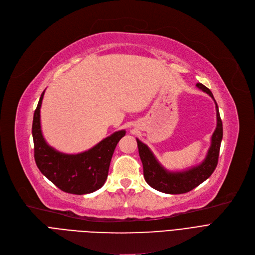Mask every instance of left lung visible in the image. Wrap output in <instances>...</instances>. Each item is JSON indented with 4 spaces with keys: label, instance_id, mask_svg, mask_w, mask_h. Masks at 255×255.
<instances>
[{
    "label": "left lung",
    "instance_id": "1",
    "mask_svg": "<svg viewBox=\"0 0 255 255\" xmlns=\"http://www.w3.org/2000/svg\"><path fill=\"white\" fill-rule=\"evenodd\" d=\"M196 87L214 99L212 92L203 84H196ZM215 101V99H214ZM216 104L217 126L211 138V146L204 161L184 171H168L161 164L148 148V145L136 138L139 157L143 166V177L145 182L152 188L167 194H182L189 192L195 187L205 182L215 170L220 151V144L223 136L222 121L220 119L218 105Z\"/></svg>",
    "mask_w": 255,
    "mask_h": 255
}]
</instances>
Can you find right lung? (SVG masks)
<instances>
[{"label": "right lung", "mask_w": 255, "mask_h": 255, "mask_svg": "<svg viewBox=\"0 0 255 255\" xmlns=\"http://www.w3.org/2000/svg\"><path fill=\"white\" fill-rule=\"evenodd\" d=\"M44 92L35 110L32 126L34 157L39 170L64 192L82 195L98 190L107 179L114 151L126 131L113 133L83 153L71 155L58 152L47 144L42 135L40 109Z\"/></svg>", "instance_id": "1"}]
</instances>
